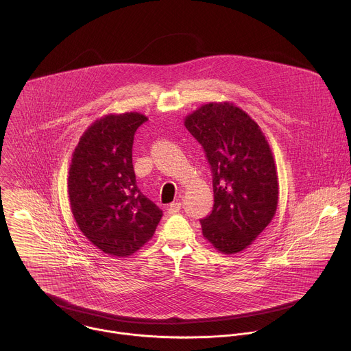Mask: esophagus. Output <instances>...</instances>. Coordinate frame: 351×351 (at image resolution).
Listing matches in <instances>:
<instances>
[{
	"mask_svg": "<svg viewBox=\"0 0 351 351\" xmlns=\"http://www.w3.org/2000/svg\"><path fill=\"white\" fill-rule=\"evenodd\" d=\"M180 209H181V202H180V201H174V202H171V204L169 205L167 212L171 213V215H174V213L180 212Z\"/></svg>",
	"mask_w": 351,
	"mask_h": 351,
	"instance_id": "34e87169",
	"label": "esophagus"
}]
</instances>
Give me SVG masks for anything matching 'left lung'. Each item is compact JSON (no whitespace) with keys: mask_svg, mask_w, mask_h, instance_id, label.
I'll return each instance as SVG.
<instances>
[{"mask_svg":"<svg viewBox=\"0 0 351 351\" xmlns=\"http://www.w3.org/2000/svg\"><path fill=\"white\" fill-rule=\"evenodd\" d=\"M186 130L205 151L215 204L200 220L204 238L223 254L250 246L277 210L278 177L259 125L232 102H209L188 114Z\"/></svg>","mask_w":351,"mask_h":351,"instance_id":"left-lung-1","label":"left lung"}]
</instances>
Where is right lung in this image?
<instances>
[{
    "label": "right lung",
    "instance_id": "right-lung-1",
    "mask_svg": "<svg viewBox=\"0 0 351 351\" xmlns=\"http://www.w3.org/2000/svg\"><path fill=\"white\" fill-rule=\"evenodd\" d=\"M149 119L138 112L110 113L81 136L69 170V201L78 228L112 256L141 250L156 230L162 210L136 185L132 145Z\"/></svg>",
    "mask_w": 351,
    "mask_h": 351
}]
</instances>
